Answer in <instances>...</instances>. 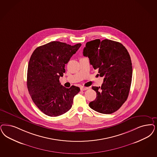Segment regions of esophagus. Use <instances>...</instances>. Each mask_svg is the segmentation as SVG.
Segmentation results:
<instances>
[{
	"label": "esophagus",
	"instance_id": "obj_1",
	"mask_svg": "<svg viewBox=\"0 0 157 157\" xmlns=\"http://www.w3.org/2000/svg\"><path fill=\"white\" fill-rule=\"evenodd\" d=\"M87 89H88V88L86 87L82 86L81 87V90L82 91H83V90H86Z\"/></svg>",
	"mask_w": 157,
	"mask_h": 157
}]
</instances>
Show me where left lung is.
<instances>
[{"mask_svg":"<svg viewBox=\"0 0 157 157\" xmlns=\"http://www.w3.org/2000/svg\"><path fill=\"white\" fill-rule=\"evenodd\" d=\"M83 54L104 77L101 86L92 87L97 97L89 107L102 114L117 111L126 101L131 86L132 66L128 50L118 42L95 39L87 42Z\"/></svg>","mask_w":157,"mask_h":157,"instance_id":"8db88e82","label":"left lung"}]
</instances>
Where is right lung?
I'll use <instances>...</instances> for the list:
<instances>
[{
  "mask_svg": "<svg viewBox=\"0 0 157 157\" xmlns=\"http://www.w3.org/2000/svg\"><path fill=\"white\" fill-rule=\"evenodd\" d=\"M81 46V43L71 46L53 41L33 51L28 67V90L33 103L44 114L57 117L72 107L80 88H66L59 79L65 72V64Z\"/></svg>",
  "mask_w": 157,
  "mask_h": 157,
  "instance_id": "obj_1",
  "label": "right lung"
}]
</instances>
